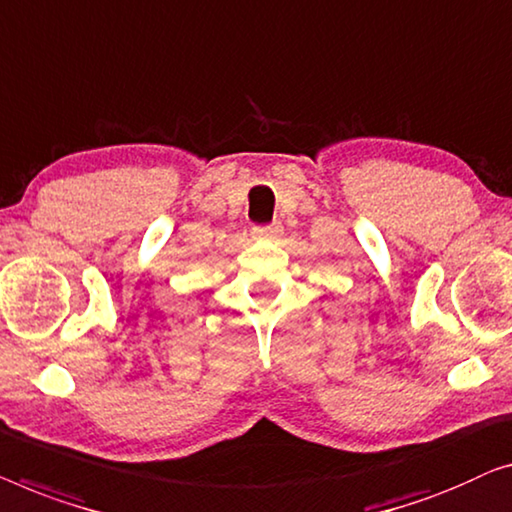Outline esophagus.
Returning a JSON list of instances; mask_svg holds the SVG:
<instances>
[{
	"instance_id": "1",
	"label": "esophagus",
	"mask_w": 512,
	"mask_h": 512,
	"mask_svg": "<svg viewBox=\"0 0 512 512\" xmlns=\"http://www.w3.org/2000/svg\"><path fill=\"white\" fill-rule=\"evenodd\" d=\"M283 234V227L278 225V222H273V225H266V227H255L253 229V236L259 241H273L278 239V236Z\"/></svg>"
}]
</instances>
